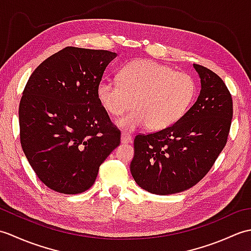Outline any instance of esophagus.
Segmentation results:
<instances>
[{
  "instance_id": "34e87169",
  "label": "esophagus",
  "mask_w": 251,
  "mask_h": 251,
  "mask_svg": "<svg viewBox=\"0 0 251 251\" xmlns=\"http://www.w3.org/2000/svg\"><path fill=\"white\" fill-rule=\"evenodd\" d=\"M121 141L122 143H130L132 141L131 136L129 134H127V132H122Z\"/></svg>"
}]
</instances>
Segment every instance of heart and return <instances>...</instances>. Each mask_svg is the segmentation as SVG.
<instances>
[{"label": "heart", "instance_id": "1", "mask_svg": "<svg viewBox=\"0 0 251 251\" xmlns=\"http://www.w3.org/2000/svg\"><path fill=\"white\" fill-rule=\"evenodd\" d=\"M196 94L197 84L190 74L150 60L131 62L119 79L105 77L97 86L99 103L109 114L121 115L134 105L117 121L126 130L146 125L150 130L168 128L186 113Z\"/></svg>", "mask_w": 251, "mask_h": 251}]
</instances>
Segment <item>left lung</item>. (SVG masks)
I'll return each instance as SVG.
<instances>
[{
    "label": "left lung",
    "instance_id": "8db88e82",
    "mask_svg": "<svg viewBox=\"0 0 251 251\" xmlns=\"http://www.w3.org/2000/svg\"><path fill=\"white\" fill-rule=\"evenodd\" d=\"M193 66L201 85L196 102L173 126L135 137L130 173L140 188L153 194L192 188L209 172L226 145L232 96L215 72Z\"/></svg>",
    "mask_w": 251,
    "mask_h": 251
}]
</instances>
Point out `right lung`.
I'll use <instances>...</instances> for the list:
<instances>
[{"label": "right lung", "instance_id": "obj_1", "mask_svg": "<svg viewBox=\"0 0 251 251\" xmlns=\"http://www.w3.org/2000/svg\"><path fill=\"white\" fill-rule=\"evenodd\" d=\"M116 52L69 46L47 58L26 82L19 104L20 143L39 179L63 194L95 182L120 145L121 131L97 98Z\"/></svg>", "mask_w": 251, "mask_h": 251}]
</instances>
